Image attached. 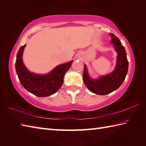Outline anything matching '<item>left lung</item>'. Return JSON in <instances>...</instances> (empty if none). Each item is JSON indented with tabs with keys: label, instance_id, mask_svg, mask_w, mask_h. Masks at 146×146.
I'll use <instances>...</instances> for the list:
<instances>
[{
	"label": "left lung",
	"instance_id": "8db88e82",
	"mask_svg": "<svg viewBox=\"0 0 146 146\" xmlns=\"http://www.w3.org/2000/svg\"><path fill=\"white\" fill-rule=\"evenodd\" d=\"M109 36L111 37L110 42L113 44L118 54L115 69L108 75L101 76L95 80L89 77L85 65L83 71V82L86 87L90 91L100 95L108 94L119 88L124 81L128 71L129 62L124 47L113 34L110 33Z\"/></svg>",
	"mask_w": 146,
	"mask_h": 146
}]
</instances>
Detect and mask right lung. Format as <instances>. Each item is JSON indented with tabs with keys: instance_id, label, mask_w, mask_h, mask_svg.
<instances>
[{
	"instance_id": "obj_1",
	"label": "right lung",
	"mask_w": 146,
	"mask_h": 146,
	"mask_svg": "<svg viewBox=\"0 0 146 146\" xmlns=\"http://www.w3.org/2000/svg\"><path fill=\"white\" fill-rule=\"evenodd\" d=\"M26 44L19 49L15 61V70L23 87L39 97H46L55 94L63 83L64 76L69 70L73 61L56 67L50 73L36 75L27 70L23 62V52Z\"/></svg>"
}]
</instances>
